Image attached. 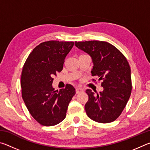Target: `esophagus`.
<instances>
[{
  "instance_id": "1",
  "label": "esophagus",
  "mask_w": 150,
  "mask_h": 150,
  "mask_svg": "<svg viewBox=\"0 0 150 150\" xmlns=\"http://www.w3.org/2000/svg\"><path fill=\"white\" fill-rule=\"evenodd\" d=\"M83 91H84V90H83V88L79 87H77V88H76V93L77 94L82 93V92H83Z\"/></svg>"
}]
</instances>
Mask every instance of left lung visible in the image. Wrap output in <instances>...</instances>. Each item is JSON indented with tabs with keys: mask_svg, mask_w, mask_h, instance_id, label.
Returning <instances> with one entry per match:
<instances>
[{
	"mask_svg": "<svg viewBox=\"0 0 150 150\" xmlns=\"http://www.w3.org/2000/svg\"><path fill=\"white\" fill-rule=\"evenodd\" d=\"M75 45L90 55L93 63L92 76L102 81L104 88L96 95L91 89L86 91L88 96L85 105L86 113L96 122H112L121 115L131 95L132 86L128 61L120 50L106 42H75Z\"/></svg>",
	"mask_w": 150,
	"mask_h": 150,
	"instance_id": "1",
	"label": "left lung"
}]
</instances>
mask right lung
I'll list each match as a JSON object with an SVG mask.
<instances>
[{
	"mask_svg": "<svg viewBox=\"0 0 150 150\" xmlns=\"http://www.w3.org/2000/svg\"><path fill=\"white\" fill-rule=\"evenodd\" d=\"M73 45V42L56 40L42 42L33 50L24 65L22 98L30 115L42 126H54L64 120L75 94L71 85H66L59 91L52 87L53 76L62 71L65 58Z\"/></svg>",
	"mask_w": 150,
	"mask_h": 150,
	"instance_id": "right-lung-1",
	"label": "right lung"
}]
</instances>
